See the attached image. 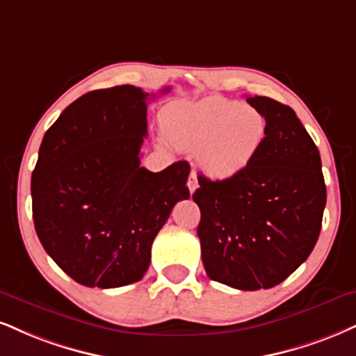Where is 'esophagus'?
<instances>
[{
	"instance_id": "1",
	"label": "esophagus",
	"mask_w": 356,
	"mask_h": 356,
	"mask_svg": "<svg viewBox=\"0 0 356 356\" xmlns=\"http://www.w3.org/2000/svg\"><path fill=\"white\" fill-rule=\"evenodd\" d=\"M187 187H189L191 194H194L197 187H199V182H197V175H195V172H191V174H189V179H187Z\"/></svg>"
}]
</instances>
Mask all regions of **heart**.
Segmentation results:
<instances>
[{"label": "heart", "mask_w": 356, "mask_h": 356, "mask_svg": "<svg viewBox=\"0 0 356 356\" xmlns=\"http://www.w3.org/2000/svg\"><path fill=\"white\" fill-rule=\"evenodd\" d=\"M161 124L167 140L195 151L199 169L217 181L245 172L268 134L267 115L259 108L217 96L167 106Z\"/></svg>", "instance_id": "1"}]
</instances>
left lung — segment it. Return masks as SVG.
<instances>
[{"label":"left lung","mask_w":356,"mask_h":356,"mask_svg":"<svg viewBox=\"0 0 356 356\" xmlns=\"http://www.w3.org/2000/svg\"><path fill=\"white\" fill-rule=\"evenodd\" d=\"M267 115L262 151L229 181L197 175V235L207 275L238 290L272 289L308 259L318 241L327 187L322 161L295 111L247 97Z\"/></svg>","instance_id":"1"}]
</instances>
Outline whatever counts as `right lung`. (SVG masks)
Masks as SVG:
<instances>
[{
  "label": "right lung",
  "instance_id": "1",
  "mask_svg": "<svg viewBox=\"0 0 356 356\" xmlns=\"http://www.w3.org/2000/svg\"><path fill=\"white\" fill-rule=\"evenodd\" d=\"M147 99L149 92L129 84L91 91L42 137L31 175L34 229L51 259L81 285L139 282L157 232L191 195L189 162L161 172L140 167Z\"/></svg>",
  "mask_w": 356,
  "mask_h": 356
}]
</instances>
